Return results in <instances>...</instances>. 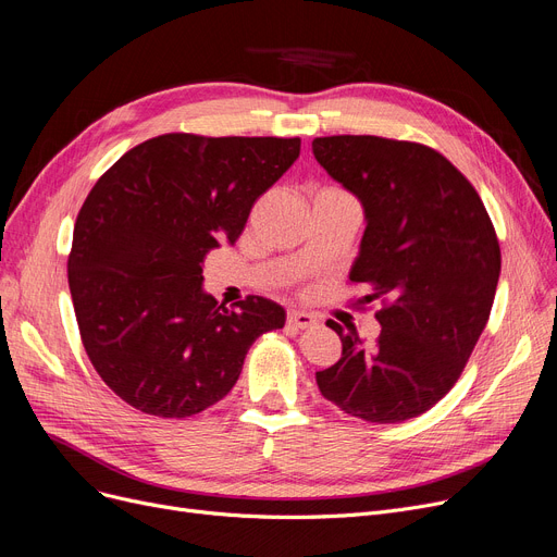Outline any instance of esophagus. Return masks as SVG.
Segmentation results:
<instances>
[{
  "label": "esophagus",
  "mask_w": 557,
  "mask_h": 557,
  "mask_svg": "<svg viewBox=\"0 0 557 557\" xmlns=\"http://www.w3.org/2000/svg\"><path fill=\"white\" fill-rule=\"evenodd\" d=\"M286 323L292 325V327H296V330H307V327H313V325H317L319 321H317V317H313V313H309V311L294 309V311H288Z\"/></svg>",
  "instance_id": "obj_1"
}]
</instances>
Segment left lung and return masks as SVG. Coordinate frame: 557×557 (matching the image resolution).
Listing matches in <instances>:
<instances>
[{
  "label": "left lung",
  "mask_w": 557,
  "mask_h": 557,
  "mask_svg": "<svg viewBox=\"0 0 557 557\" xmlns=\"http://www.w3.org/2000/svg\"><path fill=\"white\" fill-rule=\"evenodd\" d=\"M311 150L364 209L350 282L384 302L369 346L327 321L344 350L317 384L350 417L414 419L453 389L490 321L500 275L494 225L471 182L421 143L325 136Z\"/></svg>",
  "instance_id": "1"
}]
</instances>
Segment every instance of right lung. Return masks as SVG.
<instances>
[{
	"label": "right lung",
	"mask_w": 557,
	"mask_h": 557,
	"mask_svg": "<svg viewBox=\"0 0 557 557\" xmlns=\"http://www.w3.org/2000/svg\"><path fill=\"white\" fill-rule=\"evenodd\" d=\"M300 154V138L163 134L120 157L77 215L67 284L90 364L109 389L163 419L223 400L282 305L236 309L202 288L205 255L234 246L252 205Z\"/></svg>",
	"instance_id": "right-lung-1"
}]
</instances>
